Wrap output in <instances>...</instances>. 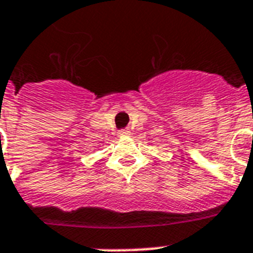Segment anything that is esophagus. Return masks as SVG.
Listing matches in <instances>:
<instances>
[{
    "label": "esophagus",
    "mask_w": 253,
    "mask_h": 253,
    "mask_svg": "<svg viewBox=\"0 0 253 253\" xmlns=\"http://www.w3.org/2000/svg\"><path fill=\"white\" fill-rule=\"evenodd\" d=\"M118 134H119V136H127V135H130V131H128V130H121Z\"/></svg>",
    "instance_id": "34e87169"
}]
</instances>
